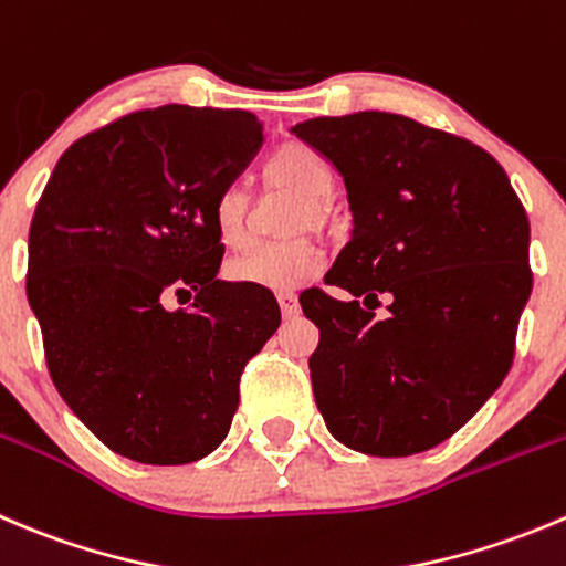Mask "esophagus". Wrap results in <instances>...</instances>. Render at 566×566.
Returning a JSON list of instances; mask_svg holds the SVG:
<instances>
[{
  "label": "esophagus",
  "mask_w": 566,
  "mask_h": 566,
  "mask_svg": "<svg viewBox=\"0 0 566 566\" xmlns=\"http://www.w3.org/2000/svg\"><path fill=\"white\" fill-rule=\"evenodd\" d=\"M279 306H282L284 317H295L301 312L298 295L295 293H279Z\"/></svg>",
  "instance_id": "34e87169"
}]
</instances>
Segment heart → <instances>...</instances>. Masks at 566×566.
Listing matches in <instances>:
<instances>
[{"instance_id":"1","label":"heart","mask_w":566,"mask_h":566,"mask_svg":"<svg viewBox=\"0 0 566 566\" xmlns=\"http://www.w3.org/2000/svg\"><path fill=\"white\" fill-rule=\"evenodd\" d=\"M265 182L271 188L287 190L301 196V207L295 212L293 232L326 229L332 221V171L317 151L306 144L290 140L279 146L265 163ZM212 227L218 240L227 249L238 251L251 243V199L243 188L229 185L218 193L212 205ZM323 268V251L312 240L298 238L290 243L262 245L229 262L227 273L234 284L273 290V293H293L301 284L312 282Z\"/></svg>"}]
</instances>
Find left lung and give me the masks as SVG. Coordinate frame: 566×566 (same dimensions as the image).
<instances>
[{"mask_svg": "<svg viewBox=\"0 0 566 566\" xmlns=\"http://www.w3.org/2000/svg\"><path fill=\"white\" fill-rule=\"evenodd\" d=\"M343 177L354 229L326 273L348 290L301 304L321 328L312 389L350 451L411 457L440 446L501 387L534 273L528 216L481 146L406 115L295 126ZM384 292L390 317L373 308Z\"/></svg>", "mask_w": 566, "mask_h": 566, "instance_id": "1", "label": "left lung"}]
</instances>
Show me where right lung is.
<instances>
[{
  "label": "right lung",
  "mask_w": 566,
  "mask_h": 566,
  "mask_svg": "<svg viewBox=\"0 0 566 566\" xmlns=\"http://www.w3.org/2000/svg\"><path fill=\"white\" fill-rule=\"evenodd\" d=\"M260 146L245 109H135L71 144L38 199L27 298L49 376L132 462L216 451L245 365L282 323L271 290L218 279L212 205ZM168 294L195 304L168 313Z\"/></svg>",
  "instance_id": "right-lung-1"
}]
</instances>
